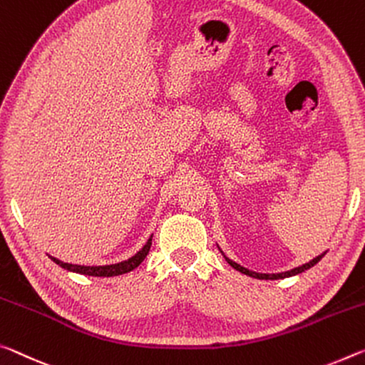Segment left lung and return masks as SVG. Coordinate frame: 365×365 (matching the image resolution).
<instances>
[{
    "label": "left lung",
    "instance_id": "left-lung-1",
    "mask_svg": "<svg viewBox=\"0 0 365 365\" xmlns=\"http://www.w3.org/2000/svg\"><path fill=\"white\" fill-rule=\"evenodd\" d=\"M222 253V252H221ZM327 253V252H325ZM325 253H322V255H318V257H315L314 259H310L309 263H305V264H302V266H297V268H294V269H289V271H284V273H273V274H264V273H257V271H250V269H247V268H244V266H240L239 263H235V262H232V259H229L227 257L224 255V258H225V262H227L230 266H232L234 269H237V271H240V273H244V274H247V276H252V277H257V279H282V277H289V276H296V274H299V273H304L305 269H309V268H312V266L314 264H317L318 262H320V259L325 257Z\"/></svg>",
    "mask_w": 365,
    "mask_h": 365
}]
</instances>
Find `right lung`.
Wrapping results in <instances>:
<instances>
[{"label":"right lung","instance_id":"obj_1","mask_svg":"<svg viewBox=\"0 0 365 365\" xmlns=\"http://www.w3.org/2000/svg\"><path fill=\"white\" fill-rule=\"evenodd\" d=\"M153 245V235L149 237L146 244L141 248L136 255H133L131 258L125 259V262L115 263V264H106V266H84V264H71V263H63L61 259H58L55 257H50L56 264H60L61 268H65L68 271H74V273L79 274H86V276H97V277H110V276H120L125 273H130L135 268H138L143 263V259L146 258V255L151 250Z\"/></svg>","mask_w":365,"mask_h":365}]
</instances>
